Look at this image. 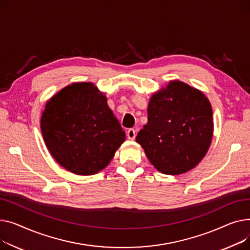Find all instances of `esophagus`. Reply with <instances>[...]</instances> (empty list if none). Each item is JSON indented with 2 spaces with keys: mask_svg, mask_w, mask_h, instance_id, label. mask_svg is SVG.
Masks as SVG:
<instances>
[{
  "mask_svg": "<svg viewBox=\"0 0 250 250\" xmlns=\"http://www.w3.org/2000/svg\"><path fill=\"white\" fill-rule=\"evenodd\" d=\"M135 136H136V131H135V129L131 128V129H129V130L127 131V137H128V139L134 140V139H135Z\"/></svg>",
  "mask_w": 250,
  "mask_h": 250,
  "instance_id": "34e87169",
  "label": "esophagus"
}]
</instances>
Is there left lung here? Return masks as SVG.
I'll return each instance as SVG.
<instances>
[{
    "mask_svg": "<svg viewBox=\"0 0 250 250\" xmlns=\"http://www.w3.org/2000/svg\"><path fill=\"white\" fill-rule=\"evenodd\" d=\"M148 122L136 141L153 167L165 174H182L206 155L213 137V114L201 91L171 81L149 101Z\"/></svg>",
    "mask_w": 250,
    "mask_h": 250,
    "instance_id": "8db88e82",
    "label": "left lung"
}]
</instances>
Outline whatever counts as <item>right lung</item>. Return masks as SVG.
Wrapping results in <instances>:
<instances>
[{"label":"right lung","mask_w":250,"mask_h":250,"mask_svg":"<svg viewBox=\"0 0 250 250\" xmlns=\"http://www.w3.org/2000/svg\"><path fill=\"white\" fill-rule=\"evenodd\" d=\"M41 132L53 158L80 175L105 168L125 132L92 83H75L54 95L41 116Z\"/></svg>","instance_id":"obj_1"}]
</instances>
